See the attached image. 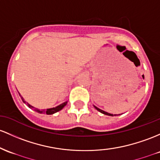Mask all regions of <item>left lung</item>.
<instances>
[{"label":"left lung","instance_id":"8db88e82","mask_svg":"<svg viewBox=\"0 0 160 160\" xmlns=\"http://www.w3.org/2000/svg\"><path fill=\"white\" fill-rule=\"evenodd\" d=\"M94 107H95V108H96V110H98V111H99V112H101V113L104 114V115H109V116H115V115H113V114H110V113H108V112H106L103 111V110L100 109V108H97V107H96V106H94Z\"/></svg>","mask_w":160,"mask_h":160}]
</instances>
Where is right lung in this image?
<instances>
[{"instance_id": "1", "label": "right lung", "mask_w": 160, "mask_h": 160, "mask_svg": "<svg viewBox=\"0 0 160 160\" xmlns=\"http://www.w3.org/2000/svg\"><path fill=\"white\" fill-rule=\"evenodd\" d=\"M21 98H22V102H23L24 103H26V102L24 101L23 98H22V97H21ZM67 103H68V102H63L62 104H61V105H59V106H58L54 107V108H47L46 110H45V109H42V110L38 109V108H34V107H33V106H32L31 105H29V103H26V105H27V106H28V107H29V108H32V109H33V110H34V111H36V112H38V113H41V114H44V113H45V114H47V115H52V114L56 113V112H58V111H60V110L62 109V108H64V107L66 106Z\"/></svg>"}]
</instances>
